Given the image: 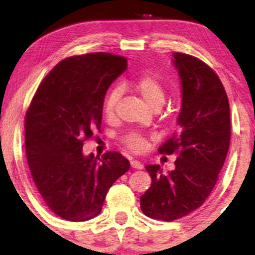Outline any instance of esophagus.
Instances as JSON below:
<instances>
[{
  "instance_id": "34e87169",
  "label": "esophagus",
  "mask_w": 255,
  "mask_h": 255,
  "mask_svg": "<svg viewBox=\"0 0 255 255\" xmlns=\"http://www.w3.org/2000/svg\"><path fill=\"white\" fill-rule=\"evenodd\" d=\"M130 165H131V168L137 169V170H141V169L144 168V164H142L141 162H139V160H131Z\"/></svg>"
}]
</instances>
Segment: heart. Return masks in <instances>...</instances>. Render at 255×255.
<instances>
[{
  "label": "heart",
  "mask_w": 255,
  "mask_h": 255,
  "mask_svg": "<svg viewBox=\"0 0 255 255\" xmlns=\"http://www.w3.org/2000/svg\"><path fill=\"white\" fill-rule=\"evenodd\" d=\"M126 86L129 87L133 91H135L137 95L142 98L148 107L154 109V108L162 107L164 103L165 98V90L162 83L158 80L157 78L152 77V75H141V77L134 79V80L127 81ZM122 96V89L120 86L113 87L109 91L104 101V114L107 116H113L115 113L116 105H118L119 101L121 99ZM122 141L133 152H142L147 146V141L141 134L131 131L128 133L127 135L122 137Z\"/></svg>",
  "instance_id": "obj_1"
}]
</instances>
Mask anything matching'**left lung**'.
I'll return each mask as SVG.
<instances>
[{"mask_svg":"<svg viewBox=\"0 0 255 255\" xmlns=\"http://www.w3.org/2000/svg\"><path fill=\"white\" fill-rule=\"evenodd\" d=\"M182 86L178 129L159 147L176 153L174 170L146 165L151 187L140 197L147 217L171 222L199 209L218 180L230 144L228 96L215 72L199 58L174 52Z\"/></svg>","mask_w":255,"mask_h":255,"instance_id":"8db88e82","label":"left lung"}]
</instances>
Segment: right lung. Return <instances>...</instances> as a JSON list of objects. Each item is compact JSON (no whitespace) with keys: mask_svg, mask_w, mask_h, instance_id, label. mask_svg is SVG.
Instances as JSON below:
<instances>
[{"mask_svg":"<svg viewBox=\"0 0 255 255\" xmlns=\"http://www.w3.org/2000/svg\"><path fill=\"white\" fill-rule=\"evenodd\" d=\"M126 69V57L108 52L64 58L32 99L25 118L26 157L40 197L58 217H96L113 183L129 170L119 152L102 158L83 153L85 140L101 129L105 93Z\"/></svg>","mask_w":255,"mask_h":255,"instance_id":"obj_1","label":"right lung"}]
</instances>
